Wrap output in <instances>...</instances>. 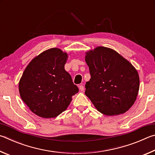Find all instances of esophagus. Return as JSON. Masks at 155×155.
<instances>
[{
    "mask_svg": "<svg viewBox=\"0 0 155 155\" xmlns=\"http://www.w3.org/2000/svg\"><path fill=\"white\" fill-rule=\"evenodd\" d=\"M79 88H80V90L81 91H83L84 90V87L83 85L79 86Z\"/></svg>",
    "mask_w": 155,
    "mask_h": 155,
    "instance_id": "esophagus-1",
    "label": "esophagus"
}]
</instances>
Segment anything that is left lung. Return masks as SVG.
<instances>
[{
    "label": "left lung",
    "instance_id": "obj_1",
    "mask_svg": "<svg viewBox=\"0 0 155 155\" xmlns=\"http://www.w3.org/2000/svg\"><path fill=\"white\" fill-rule=\"evenodd\" d=\"M91 79L85 94L99 112L123 114L134 104L140 88L137 71L112 49L99 46L86 52Z\"/></svg>",
    "mask_w": 155,
    "mask_h": 155
}]
</instances>
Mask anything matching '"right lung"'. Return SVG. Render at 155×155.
Instances as JSON below:
<instances>
[{
	"label": "right lung",
	"instance_id": "1",
	"mask_svg": "<svg viewBox=\"0 0 155 155\" xmlns=\"http://www.w3.org/2000/svg\"><path fill=\"white\" fill-rule=\"evenodd\" d=\"M67 58V52L50 48L35 57L21 75L19 82L21 99L40 117H57L79 91L64 69Z\"/></svg>",
	"mask_w": 155,
	"mask_h": 155
}]
</instances>
